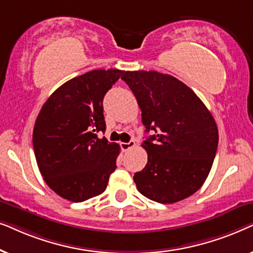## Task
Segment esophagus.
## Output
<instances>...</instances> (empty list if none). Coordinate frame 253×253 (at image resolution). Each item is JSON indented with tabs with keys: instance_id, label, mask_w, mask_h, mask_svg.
I'll return each instance as SVG.
<instances>
[{
	"instance_id": "obj_1",
	"label": "esophagus",
	"mask_w": 253,
	"mask_h": 253,
	"mask_svg": "<svg viewBox=\"0 0 253 253\" xmlns=\"http://www.w3.org/2000/svg\"><path fill=\"white\" fill-rule=\"evenodd\" d=\"M134 145H136V141L130 140L129 143H121V147H122L123 151H127L130 150V148H132Z\"/></svg>"
}]
</instances>
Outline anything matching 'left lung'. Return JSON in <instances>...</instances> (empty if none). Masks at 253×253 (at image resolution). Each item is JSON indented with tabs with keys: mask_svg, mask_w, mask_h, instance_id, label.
Masks as SVG:
<instances>
[{
	"mask_svg": "<svg viewBox=\"0 0 253 253\" xmlns=\"http://www.w3.org/2000/svg\"><path fill=\"white\" fill-rule=\"evenodd\" d=\"M141 109L147 164L133 176L138 191L161 204L188 198L202 188L215 158L219 132L212 114L191 88L170 75L126 71Z\"/></svg>",
	"mask_w": 253,
	"mask_h": 253,
	"instance_id": "left-lung-1",
	"label": "left lung"
}]
</instances>
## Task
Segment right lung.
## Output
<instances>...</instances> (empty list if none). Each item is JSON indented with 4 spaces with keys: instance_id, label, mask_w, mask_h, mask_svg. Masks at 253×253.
Masks as SVG:
<instances>
[{
    "instance_id": "1",
    "label": "right lung",
    "mask_w": 253,
    "mask_h": 253,
    "mask_svg": "<svg viewBox=\"0 0 253 253\" xmlns=\"http://www.w3.org/2000/svg\"><path fill=\"white\" fill-rule=\"evenodd\" d=\"M122 70H93L64 83L41 108L33 129L37 164L47 185L81 203L101 195L116 169L120 146L105 132L102 100Z\"/></svg>"
}]
</instances>
